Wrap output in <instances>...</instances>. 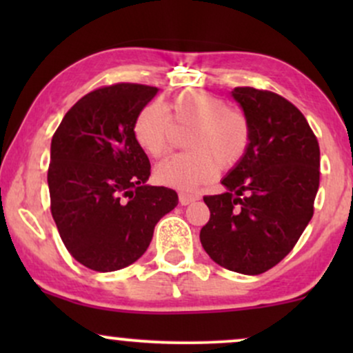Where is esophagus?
<instances>
[{
	"instance_id": "obj_1",
	"label": "esophagus",
	"mask_w": 353,
	"mask_h": 353,
	"mask_svg": "<svg viewBox=\"0 0 353 353\" xmlns=\"http://www.w3.org/2000/svg\"><path fill=\"white\" fill-rule=\"evenodd\" d=\"M199 199V194H194V192H185V190H181L179 192V202L182 205H188L190 202Z\"/></svg>"
}]
</instances>
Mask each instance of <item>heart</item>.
Returning a JSON list of instances; mask_svg holds the SVG:
<instances>
[{
    "label": "heart",
    "mask_w": 353,
    "mask_h": 353,
    "mask_svg": "<svg viewBox=\"0 0 353 353\" xmlns=\"http://www.w3.org/2000/svg\"><path fill=\"white\" fill-rule=\"evenodd\" d=\"M172 111L177 125H190L185 134L188 151L165 157L154 169L159 184L192 189L210 181L217 168H234L245 156L250 143V125L245 114L225 106L208 91H181L168 108L151 101L139 109L132 123V136L145 154L159 157L165 152L172 132Z\"/></svg>",
    "instance_id": "1"
}]
</instances>
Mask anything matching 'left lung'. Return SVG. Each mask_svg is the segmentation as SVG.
<instances>
[{"mask_svg": "<svg viewBox=\"0 0 353 353\" xmlns=\"http://www.w3.org/2000/svg\"><path fill=\"white\" fill-rule=\"evenodd\" d=\"M250 125L245 156L205 196L210 210L201 244L216 264L259 275L285 257L314 216L320 181L319 141L303 114L272 91L236 88Z\"/></svg>", "mask_w": 353, "mask_h": 353, "instance_id": "left-lung-1", "label": "left lung"}]
</instances>
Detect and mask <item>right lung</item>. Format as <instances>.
I'll return each instance as SVG.
<instances>
[{
  "label": "right lung",
  "mask_w": 353,
  "mask_h": 353,
  "mask_svg": "<svg viewBox=\"0 0 353 353\" xmlns=\"http://www.w3.org/2000/svg\"><path fill=\"white\" fill-rule=\"evenodd\" d=\"M159 89L119 83L83 96L51 141V214L79 264L98 272L131 265L145 252L176 190L148 185L151 164L132 123Z\"/></svg>",
  "instance_id": "add662e5"
}]
</instances>
